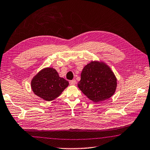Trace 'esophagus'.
<instances>
[{
	"mask_svg": "<svg viewBox=\"0 0 150 150\" xmlns=\"http://www.w3.org/2000/svg\"><path fill=\"white\" fill-rule=\"evenodd\" d=\"M76 81L75 80V79H72V80L70 81V84L72 85H76Z\"/></svg>",
	"mask_w": 150,
	"mask_h": 150,
	"instance_id": "34e87169",
	"label": "esophagus"
}]
</instances>
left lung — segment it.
Returning a JSON list of instances; mask_svg holds the SVG:
<instances>
[{
	"mask_svg": "<svg viewBox=\"0 0 150 150\" xmlns=\"http://www.w3.org/2000/svg\"><path fill=\"white\" fill-rule=\"evenodd\" d=\"M78 86L91 100L98 102L115 93L117 78L105 64L91 62L83 68Z\"/></svg>",
	"mask_w": 150,
	"mask_h": 150,
	"instance_id": "1",
	"label": "left lung"
}]
</instances>
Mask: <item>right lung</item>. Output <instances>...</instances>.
Wrapping results in <instances>:
<instances>
[{
	"label": "right lung",
	"mask_w": 150,
	"mask_h": 150,
	"mask_svg": "<svg viewBox=\"0 0 150 150\" xmlns=\"http://www.w3.org/2000/svg\"><path fill=\"white\" fill-rule=\"evenodd\" d=\"M68 85L69 81L60 78L52 68L42 70L33 78L31 83L33 93L46 101L56 98Z\"/></svg>",
	"instance_id": "1"
}]
</instances>
